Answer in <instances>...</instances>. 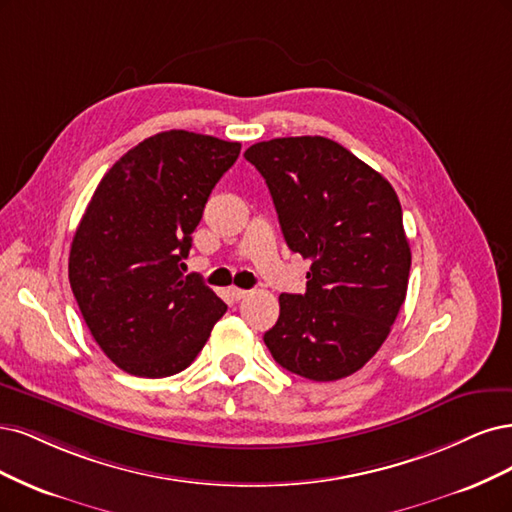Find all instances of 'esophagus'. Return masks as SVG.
I'll return each instance as SVG.
<instances>
[{
	"instance_id": "34e87169",
	"label": "esophagus",
	"mask_w": 512,
	"mask_h": 512,
	"mask_svg": "<svg viewBox=\"0 0 512 512\" xmlns=\"http://www.w3.org/2000/svg\"><path fill=\"white\" fill-rule=\"evenodd\" d=\"M229 295H232V298L238 302V300H244L246 295H249V291H244V289H238V287H232L229 289Z\"/></svg>"
}]
</instances>
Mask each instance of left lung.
I'll return each mask as SVG.
<instances>
[{"label": "left lung", "instance_id": "1", "mask_svg": "<svg viewBox=\"0 0 512 512\" xmlns=\"http://www.w3.org/2000/svg\"><path fill=\"white\" fill-rule=\"evenodd\" d=\"M266 178L293 253L310 259L306 293H280L263 342L310 381L351 376L381 349L406 298L410 246L387 180L334 140L274 138L244 153Z\"/></svg>", "mask_w": 512, "mask_h": 512}]
</instances>
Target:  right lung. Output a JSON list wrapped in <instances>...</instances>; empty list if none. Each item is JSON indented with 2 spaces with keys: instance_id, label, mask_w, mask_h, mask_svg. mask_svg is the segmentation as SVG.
I'll list each match as a JSON object with an SVG mask.
<instances>
[{
  "instance_id": "obj_1",
  "label": "right lung",
  "mask_w": 512,
  "mask_h": 512,
  "mask_svg": "<svg viewBox=\"0 0 512 512\" xmlns=\"http://www.w3.org/2000/svg\"><path fill=\"white\" fill-rule=\"evenodd\" d=\"M240 142L161 131L106 172L70 249V285L91 336L142 378L191 366L227 306L180 268L219 178Z\"/></svg>"
}]
</instances>
